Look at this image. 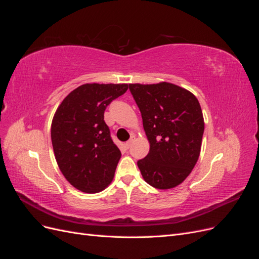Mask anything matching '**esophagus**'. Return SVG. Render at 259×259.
I'll return each instance as SVG.
<instances>
[{"label":"esophagus","instance_id":"1","mask_svg":"<svg viewBox=\"0 0 259 259\" xmlns=\"http://www.w3.org/2000/svg\"><path fill=\"white\" fill-rule=\"evenodd\" d=\"M132 143H133V137H132V138L128 140V142L125 143V148L128 149V148L132 146Z\"/></svg>","mask_w":259,"mask_h":259}]
</instances>
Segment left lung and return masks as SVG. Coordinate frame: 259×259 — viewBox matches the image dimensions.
I'll use <instances>...</instances> for the list:
<instances>
[{"mask_svg": "<svg viewBox=\"0 0 259 259\" xmlns=\"http://www.w3.org/2000/svg\"><path fill=\"white\" fill-rule=\"evenodd\" d=\"M143 117L150 150L137 165L146 183L156 189L182 184L197 163L204 133L199 101L179 86L130 84Z\"/></svg>", "mask_w": 259, "mask_h": 259, "instance_id": "obj_1", "label": "left lung"}]
</instances>
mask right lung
<instances>
[{
  "label": "right lung",
  "instance_id": "add662e5",
  "mask_svg": "<svg viewBox=\"0 0 259 259\" xmlns=\"http://www.w3.org/2000/svg\"><path fill=\"white\" fill-rule=\"evenodd\" d=\"M127 84H84L62 100L52 122V144L58 166L76 189L96 193L112 182L120 149L104 120L107 106Z\"/></svg>",
  "mask_w": 259,
  "mask_h": 259
}]
</instances>
